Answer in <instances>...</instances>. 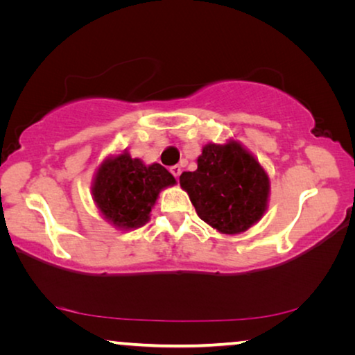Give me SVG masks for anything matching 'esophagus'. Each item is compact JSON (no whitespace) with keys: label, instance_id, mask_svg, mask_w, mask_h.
<instances>
[{"label":"esophagus","instance_id":"34e87169","mask_svg":"<svg viewBox=\"0 0 355 355\" xmlns=\"http://www.w3.org/2000/svg\"><path fill=\"white\" fill-rule=\"evenodd\" d=\"M171 172H172V175L178 180L180 173H182V167H180V166H172L171 167Z\"/></svg>","mask_w":355,"mask_h":355}]
</instances>
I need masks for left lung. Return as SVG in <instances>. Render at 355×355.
Wrapping results in <instances>:
<instances>
[{
  "label": "left lung",
  "instance_id": "obj_1",
  "mask_svg": "<svg viewBox=\"0 0 355 355\" xmlns=\"http://www.w3.org/2000/svg\"><path fill=\"white\" fill-rule=\"evenodd\" d=\"M180 184L199 218L227 235L245 232L266 211L268 173L236 141L203 147L197 171L183 172Z\"/></svg>",
  "mask_w": 355,
  "mask_h": 355
}]
</instances>
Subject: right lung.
Here are the masks:
<instances>
[{"label":"right lung","mask_w":355,"mask_h":355,"mask_svg":"<svg viewBox=\"0 0 355 355\" xmlns=\"http://www.w3.org/2000/svg\"><path fill=\"white\" fill-rule=\"evenodd\" d=\"M175 183L158 163L146 166L123 152L106 159L94 180V200L105 218L120 228H137L150 219L161 189Z\"/></svg>","instance_id":"add662e5"}]
</instances>
